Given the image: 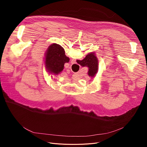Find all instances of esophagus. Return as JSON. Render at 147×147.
<instances>
[{
  "instance_id": "1",
  "label": "esophagus",
  "mask_w": 147,
  "mask_h": 147,
  "mask_svg": "<svg viewBox=\"0 0 147 147\" xmlns=\"http://www.w3.org/2000/svg\"><path fill=\"white\" fill-rule=\"evenodd\" d=\"M71 64H74V63H76V59H73L71 60Z\"/></svg>"
}]
</instances>
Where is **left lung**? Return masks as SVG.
Returning <instances> with one entry per match:
<instances>
[{"label": "left lung", "mask_w": 147, "mask_h": 147, "mask_svg": "<svg viewBox=\"0 0 147 147\" xmlns=\"http://www.w3.org/2000/svg\"><path fill=\"white\" fill-rule=\"evenodd\" d=\"M44 64L46 70L49 74H58L64 69L66 63H69L70 59L66 56L65 50L57 44H51L45 55Z\"/></svg>", "instance_id": "obj_1"}]
</instances>
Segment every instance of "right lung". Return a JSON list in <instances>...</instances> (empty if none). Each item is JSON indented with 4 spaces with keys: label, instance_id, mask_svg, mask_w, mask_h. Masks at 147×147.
Wrapping results in <instances>:
<instances>
[{
    "label": "right lung",
    "instance_id": "1",
    "mask_svg": "<svg viewBox=\"0 0 147 147\" xmlns=\"http://www.w3.org/2000/svg\"><path fill=\"white\" fill-rule=\"evenodd\" d=\"M77 63L82 67H87L88 68V74L91 77H94L98 71L99 61L95 52L88 53L86 57L81 60H77Z\"/></svg>",
    "mask_w": 147,
    "mask_h": 147
}]
</instances>
